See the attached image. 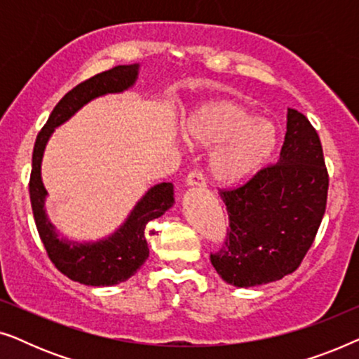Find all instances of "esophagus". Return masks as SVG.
I'll return each mask as SVG.
<instances>
[{"mask_svg":"<svg viewBox=\"0 0 359 359\" xmlns=\"http://www.w3.org/2000/svg\"><path fill=\"white\" fill-rule=\"evenodd\" d=\"M186 186L188 188H204V176L201 171H191V173L188 175V178H186Z\"/></svg>","mask_w":359,"mask_h":359,"instance_id":"esophagus-1","label":"esophagus"}]
</instances>
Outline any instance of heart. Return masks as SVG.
I'll list each match as a JSON object with an SVG mask.
<instances>
[{
	"label": "heart",
	"mask_w": 359,
	"mask_h": 359,
	"mask_svg": "<svg viewBox=\"0 0 359 359\" xmlns=\"http://www.w3.org/2000/svg\"><path fill=\"white\" fill-rule=\"evenodd\" d=\"M183 134L191 145L215 149L209 173L224 186L240 184L262 171L276 151L278 126L253 114L233 100H214L198 104L183 119Z\"/></svg>",
	"instance_id": "1"
}]
</instances>
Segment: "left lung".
Listing matches in <instances>:
<instances>
[{"instance_id":"obj_1","label":"left lung","mask_w":359,"mask_h":359,"mask_svg":"<svg viewBox=\"0 0 359 359\" xmlns=\"http://www.w3.org/2000/svg\"><path fill=\"white\" fill-rule=\"evenodd\" d=\"M327 191L320 139L307 117L289 107L278 163L220 193L230 229L220 252L210 255L219 276L235 287H252L292 273L320 227Z\"/></svg>"}]
</instances>
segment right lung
<instances>
[{
  "label": "right lung",
  "instance_id": "1",
  "mask_svg": "<svg viewBox=\"0 0 359 359\" xmlns=\"http://www.w3.org/2000/svg\"><path fill=\"white\" fill-rule=\"evenodd\" d=\"M139 63L117 65L102 72L68 91L53 107L47 124L39 132L32 154V171L29 181V194L34 220L41 235L48 258L60 273L86 286H114L124 283L139 271L149 258V245L145 238V225L158 219L173 208V184L160 183L151 186L127 215L124 222L107 237L88 242L62 237L55 224L48 219L46 201L47 189L42 183V158L47 142L57 127L72 119L83 106L96 97L119 95L130 90L139 78Z\"/></svg>",
  "mask_w": 359,
  "mask_h": 359
}]
</instances>
